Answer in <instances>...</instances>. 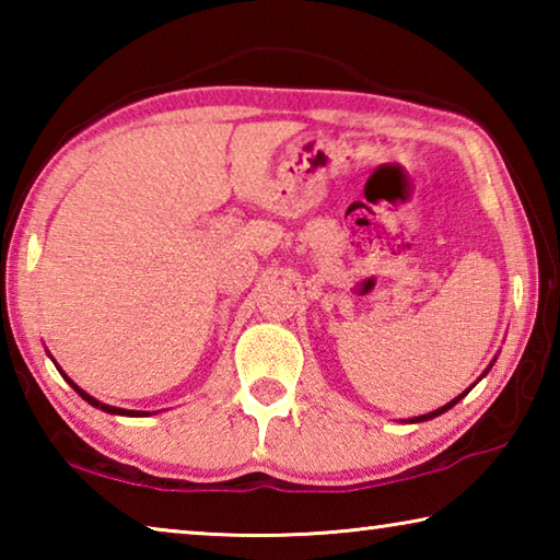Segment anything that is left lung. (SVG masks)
<instances>
[{
  "instance_id": "left-lung-1",
  "label": "left lung",
  "mask_w": 560,
  "mask_h": 560,
  "mask_svg": "<svg viewBox=\"0 0 560 560\" xmlns=\"http://www.w3.org/2000/svg\"><path fill=\"white\" fill-rule=\"evenodd\" d=\"M462 397H464V393H462L459 397H454V400H452L450 405H444V407H440V410H434V412H430V415H420V417H412V420H410V422H424V420H432V417H438V415H442V412H447L452 405H457V402L462 400Z\"/></svg>"
}]
</instances>
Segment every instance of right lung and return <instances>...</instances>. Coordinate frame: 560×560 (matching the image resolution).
<instances>
[{
  "label": "right lung",
  "mask_w": 560,
  "mask_h": 560,
  "mask_svg": "<svg viewBox=\"0 0 560 560\" xmlns=\"http://www.w3.org/2000/svg\"><path fill=\"white\" fill-rule=\"evenodd\" d=\"M63 377H66V375H63ZM66 381H69V377H66ZM69 383H71V381H69ZM71 387H73V390H75V393H79V395L83 397V400H86L89 405H93V407H101V410H103V412H110V415H143V412H136V410H120V407H110V405H103V402H98V400H96V397H91L89 393H83L79 385H73V383H71Z\"/></svg>",
  "instance_id": "right-lung-1"
}]
</instances>
